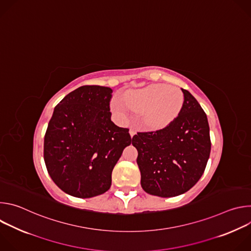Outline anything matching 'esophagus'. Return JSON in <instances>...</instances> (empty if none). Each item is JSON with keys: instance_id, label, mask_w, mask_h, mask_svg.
Listing matches in <instances>:
<instances>
[{"instance_id": "esophagus-1", "label": "esophagus", "mask_w": 251, "mask_h": 251, "mask_svg": "<svg viewBox=\"0 0 251 251\" xmlns=\"http://www.w3.org/2000/svg\"><path fill=\"white\" fill-rule=\"evenodd\" d=\"M129 133H130V135H131V137H133V136H134V135H135V134H136V131H135V130H134V129H130V132H129Z\"/></svg>"}]
</instances>
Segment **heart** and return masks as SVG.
<instances>
[{
	"instance_id": "1",
	"label": "heart",
	"mask_w": 251,
	"mask_h": 251,
	"mask_svg": "<svg viewBox=\"0 0 251 251\" xmlns=\"http://www.w3.org/2000/svg\"><path fill=\"white\" fill-rule=\"evenodd\" d=\"M122 102L117 101L113 110L126 115V107L141 113V124L150 130H161L171 125L182 112L185 96L181 89L168 84L156 83L124 93Z\"/></svg>"
}]
</instances>
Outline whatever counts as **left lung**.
I'll return each instance as SVG.
<instances>
[{"label": "left lung", "mask_w": 251, "mask_h": 251, "mask_svg": "<svg viewBox=\"0 0 251 251\" xmlns=\"http://www.w3.org/2000/svg\"><path fill=\"white\" fill-rule=\"evenodd\" d=\"M182 91L184 107L171 125L138 132L132 140L138 151L141 186L153 196L172 198L188 192L201 178L209 158L206 114L188 90Z\"/></svg>", "instance_id": "left-lung-1"}]
</instances>
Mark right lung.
I'll return each instance as SVG.
<instances>
[{"mask_svg":"<svg viewBox=\"0 0 251 251\" xmlns=\"http://www.w3.org/2000/svg\"><path fill=\"white\" fill-rule=\"evenodd\" d=\"M113 90L84 85L68 93L54 108L45 135L44 158L54 184L80 199L111 187L114 166L133 138L111 121Z\"/></svg>","mask_w":251,"mask_h":251,"instance_id":"1","label":"right lung"}]
</instances>
